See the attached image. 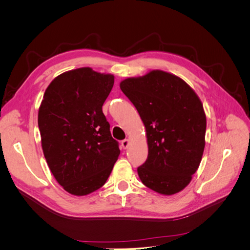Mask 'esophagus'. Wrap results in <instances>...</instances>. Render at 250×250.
I'll use <instances>...</instances> for the list:
<instances>
[{
    "mask_svg": "<svg viewBox=\"0 0 250 250\" xmlns=\"http://www.w3.org/2000/svg\"><path fill=\"white\" fill-rule=\"evenodd\" d=\"M121 144H122V147H123L124 149H126L128 146H129V140L125 139V140L122 141V143H121Z\"/></svg>",
    "mask_w": 250,
    "mask_h": 250,
    "instance_id": "34e87169",
    "label": "esophagus"
}]
</instances>
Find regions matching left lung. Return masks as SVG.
Segmentation results:
<instances>
[{"label":"left lung","mask_w":250,"mask_h":250,"mask_svg":"<svg viewBox=\"0 0 250 250\" xmlns=\"http://www.w3.org/2000/svg\"><path fill=\"white\" fill-rule=\"evenodd\" d=\"M120 87L146 128L148 157L138 168L142 183L162 195L184 190L206 146L207 117L199 97L183 79L161 70L127 78Z\"/></svg>","instance_id":"1"}]
</instances>
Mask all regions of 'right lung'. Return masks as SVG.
<instances>
[{
    "label": "right lung",
    "mask_w": 250,
    "mask_h": 250,
    "mask_svg": "<svg viewBox=\"0 0 250 250\" xmlns=\"http://www.w3.org/2000/svg\"><path fill=\"white\" fill-rule=\"evenodd\" d=\"M115 77L90 67L60 74L44 92L39 128L47 164L57 183L75 196L100 188L120 155L102 111Z\"/></svg>",
    "instance_id": "add662e5"
}]
</instances>
